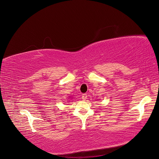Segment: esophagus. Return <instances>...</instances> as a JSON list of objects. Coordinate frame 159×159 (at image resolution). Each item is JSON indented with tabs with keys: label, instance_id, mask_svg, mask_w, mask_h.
I'll return each instance as SVG.
<instances>
[{
	"label": "esophagus",
	"instance_id": "obj_1",
	"mask_svg": "<svg viewBox=\"0 0 159 159\" xmlns=\"http://www.w3.org/2000/svg\"><path fill=\"white\" fill-rule=\"evenodd\" d=\"M87 98H88V95L86 93H84V94H82V95H81V98H82V99L84 101L86 100Z\"/></svg>",
	"mask_w": 159,
	"mask_h": 159
}]
</instances>
